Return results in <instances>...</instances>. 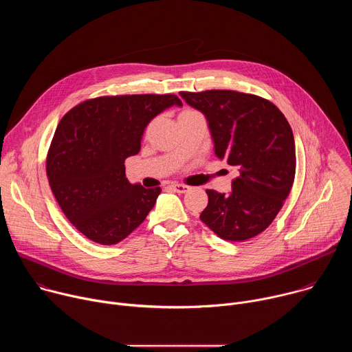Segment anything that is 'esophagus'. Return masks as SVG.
Listing matches in <instances>:
<instances>
[{
  "label": "esophagus",
  "instance_id": "esophagus-1",
  "mask_svg": "<svg viewBox=\"0 0 352 352\" xmlns=\"http://www.w3.org/2000/svg\"><path fill=\"white\" fill-rule=\"evenodd\" d=\"M171 189H173L174 192H177V193H185V192H188V190L190 189V186L184 185V184H173V185H171Z\"/></svg>",
  "mask_w": 352,
  "mask_h": 352
}]
</instances>
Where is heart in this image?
<instances>
[{"mask_svg":"<svg viewBox=\"0 0 352 352\" xmlns=\"http://www.w3.org/2000/svg\"><path fill=\"white\" fill-rule=\"evenodd\" d=\"M195 113H197V111H195V110H192V109H184V110L179 113V117H182V116H189V114H195Z\"/></svg>","mask_w":352,"mask_h":352,"instance_id":"1","label":"heart"}]
</instances>
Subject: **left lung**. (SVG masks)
Returning a JSON list of instances; mask_svg holds the SVG:
<instances>
[{"label": "left lung", "instance_id": "obj_1", "mask_svg": "<svg viewBox=\"0 0 352 352\" xmlns=\"http://www.w3.org/2000/svg\"><path fill=\"white\" fill-rule=\"evenodd\" d=\"M206 116L214 153L236 167L231 192L206 189L202 220L220 238L245 241L276 219L295 178V143L284 114L269 100L234 90L181 91Z\"/></svg>", "mask_w": 352, "mask_h": 352}]
</instances>
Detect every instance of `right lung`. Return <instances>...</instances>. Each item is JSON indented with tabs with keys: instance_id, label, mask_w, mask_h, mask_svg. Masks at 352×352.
<instances>
[{
	"instance_id": "right-lung-1",
	"label": "right lung",
	"mask_w": 352,
	"mask_h": 352,
	"mask_svg": "<svg viewBox=\"0 0 352 352\" xmlns=\"http://www.w3.org/2000/svg\"><path fill=\"white\" fill-rule=\"evenodd\" d=\"M175 94H124L89 98L60 121L45 171L67 219L86 238L114 245L153 209L162 188H143L125 177V160L140 150L144 128L171 106Z\"/></svg>"
}]
</instances>
